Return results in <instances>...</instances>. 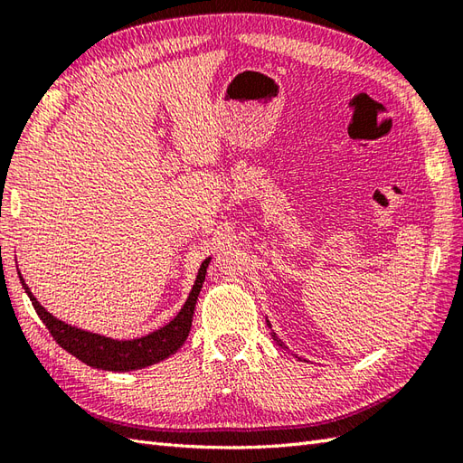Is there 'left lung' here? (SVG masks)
<instances>
[{"instance_id": "obj_1", "label": "left lung", "mask_w": 463, "mask_h": 463, "mask_svg": "<svg viewBox=\"0 0 463 463\" xmlns=\"http://www.w3.org/2000/svg\"><path fill=\"white\" fill-rule=\"evenodd\" d=\"M269 326H270V324H269ZM272 338L277 340V336H274V332H272ZM277 342H279V346H282V342H280V340H277Z\"/></svg>"}]
</instances>
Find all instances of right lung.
Wrapping results in <instances>:
<instances>
[{"instance_id": "obj_1", "label": "right lung", "mask_w": 463, "mask_h": 463, "mask_svg": "<svg viewBox=\"0 0 463 463\" xmlns=\"http://www.w3.org/2000/svg\"><path fill=\"white\" fill-rule=\"evenodd\" d=\"M209 262H211V257L203 260L199 274H196V280L193 284V290L189 292V298H186V302L183 304L181 312L176 314L169 324H165L163 328L133 340L107 338V336H101V334L75 328L71 324H65L63 320L55 318L53 314H49L42 304L37 302V298L25 284L22 272L17 274L29 300L33 304L37 317L43 320L47 330L52 332V336L55 338L59 346L67 350L69 354H73L75 358H80L91 368L109 370V372H131V370L153 366V364L169 358L171 354H175L183 346L186 336H189L191 332L196 298H199V292L203 288Z\"/></svg>"}]
</instances>
